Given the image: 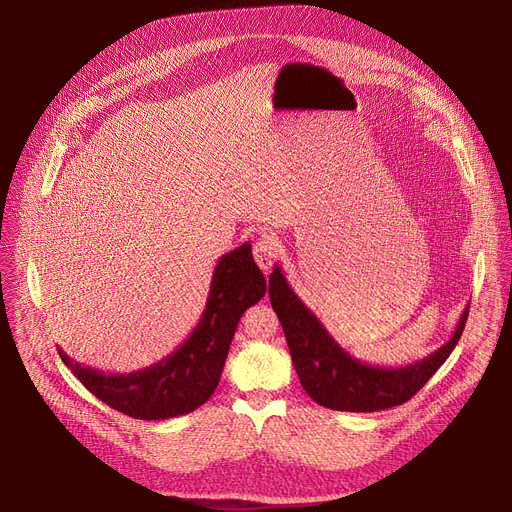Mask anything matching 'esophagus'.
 <instances>
[{
    "instance_id": "obj_1",
    "label": "esophagus",
    "mask_w": 512,
    "mask_h": 512,
    "mask_svg": "<svg viewBox=\"0 0 512 512\" xmlns=\"http://www.w3.org/2000/svg\"><path fill=\"white\" fill-rule=\"evenodd\" d=\"M278 251H280L278 238L271 234V232H267V230H261L255 245H253V255H255L257 265L265 271V274L269 271L271 263H274V259L278 257Z\"/></svg>"
}]
</instances>
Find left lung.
Instances as JSON below:
<instances>
[{"label":"left lung","mask_w":512,"mask_h":512,"mask_svg":"<svg viewBox=\"0 0 512 512\" xmlns=\"http://www.w3.org/2000/svg\"><path fill=\"white\" fill-rule=\"evenodd\" d=\"M269 300L282 323L302 389L319 405L337 412H379L412 399L451 356L469 315L467 304L449 342L430 356L405 366H374L350 356L335 342L278 265L269 276Z\"/></svg>","instance_id":"1"}]
</instances>
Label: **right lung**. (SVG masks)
<instances>
[{
	"mask_svg": "<svg viewBox=\"0 0 512 512\" xmlns=\"http://www.w3.org/2000/svg\"><path fill=\"white\" fill-rule=\"evenodd\" d=\"M263 294L265 278L251 255V243H245L218 259L206 309L170 356L127 374L82 366L63 350L59 356L94 397L125 416L138 420L185 416L216 391L236 325Z\"/></svg>",
	"mask_w": 512,
	"mask_h": 512,
	"instance_id": "obj_1",
	"label": "right lung"
}]
</instances>
